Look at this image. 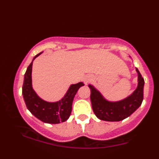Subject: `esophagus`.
I'll return each mask as SVG.
<instances>
[{"instance_id": "obj_1", "label": "esophagus", "mask_w": 159, "mask_h": 159, "mask_svg": "<svg viewBox=\"0 0 159 159\" xmlns=\"http://www.w3.org/2000/svg\"><path fill=\"white\" fill-rule=\"evenodd\" d=\"M90 77H85V78H84V83H85V84L88 83V82L90 81Z\"/></svg>"}]
</instances>
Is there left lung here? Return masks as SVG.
<instances>
[{"mask_svg":"<svg viewBox=\"0 0 159 159\" xmlns=\"http://www.w3.org/2000/svg\"><path fill=\"white\" fill-rule=\"evenodd\" d=\"M135 69L138 73L137 88L132 94L120 101H108L93 85H88L90 89L93 111L97 118L104 121H121L129 117L141 105L143 99L144 80L138 69Z\"/></svg>","mask_w":159,"mask_h":159,"instance_id":"1","label":"left lung"}]
</instances>
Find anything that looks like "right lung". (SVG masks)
I'll list each match as a JSON object with an SVG mask.
<instances>
[{
	"mask_svg": "<svg viewBox=\"0 0 159 159\" xmlns=\"http://www.w3.org/2000/svg\"><path fill=\"white\" fill-rule=\"evenodd\" d=\"M43 52H40L33 58L27 67L24 77L22 95L26 106L30 112L42 122L49 124H57L66 121L72 112V105L74 97L78 89L84 86L79 82L69 86L68 90L61 100L57 102H47L36 94L32 85L33 61Z\"/></svg>",
	"mask_w": 159,
	"mask_h": 159,
	"instance_id": "obj_1",
	"label": "right lung"
}]
</instances>
